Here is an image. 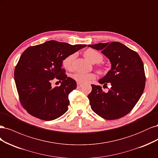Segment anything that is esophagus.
<instances>
[{
    "label": "esophagus",
    "mask_w": 158,
    "mask_h": 158,
    "mask_svg": "<svg viewBox=\"0 0 158 158\" xmlns=\"http://www.w3.org/2000/svg\"><path fill=\"white\" fill-rule=\"evenodd\" d=\"M77 88H80V87H81V86H83V84L82 83H77Z\"/></svg>",
    "instance_id": "1"
}]
</instances>
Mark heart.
<instances>
[{
	"mask_svg": "<svg viewBox=\"0 0 158 158\" xmlns=\"http://www.w3.org/2000/svg\"><path fill=\"white\" fill-rule=\"evenodd\" d=\"M85 57L89 62L93 64L100 63L103 60V57L96 50L88 48L84 52ZM75 58V54H72L67 57H65L62 61V65L64 67L68 70H71L73 68V61ZM100 72H104V69H100ZM96 75L94 73H83V72H75L72 75V78L80 83H86L88 81L95 79Z\"/></svg>",
	"mask_w": 158,
	"mask_h": 158,
	"instance_id": "heart-1",
	"label": "heart"
}]
</instances>
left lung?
<instances>
[{
	"label": "left lung",
	"mask_w": 158,
	"mask_h": 158,
	"mask_svg": "<svg viewBox=\"0 0 158 158\" xmlns=\"http://www.w3.org/2000/svg\"><path fill=\"white\" fill-rule=\"evenodd\" d=\"M88 47L101 50L108 58L111 68L100 84L111 87L104 93L100 85H91L88 95L94 112L107 120L118 119L128 114L138 102L145 87L146 76L143 62L138 53L119 42L89 44Z\"/></svg>",
	"instance_id": "1"
}]
</instances>
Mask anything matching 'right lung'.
Segmentation results:
<instances>
[{"mask_svg": "<svg viewBox=\"0 0 158 158\" xmlns=\"http://www.w3.org/2000/svg\"><path fill=\"white\" fill-rule=\"evenodd\" d=\"M85 47L49 40L29 47L22 53L15 68L14 80L20 102L30 115L51 121L68 111V95L77 83L65 73L62 61ZM54 79L62 81L61 85L52 88Z\"/></svg>", "mask_w": 158, "mask_h": 158, "instance_id": "add662e5", "label": "right lung"}]
</instances>
